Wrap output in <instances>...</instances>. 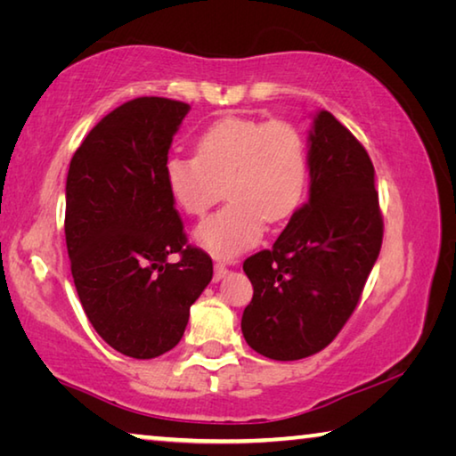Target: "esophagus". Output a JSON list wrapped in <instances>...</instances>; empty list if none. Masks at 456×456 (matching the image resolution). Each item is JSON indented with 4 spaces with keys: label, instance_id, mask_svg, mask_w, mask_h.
Wrapping results in <instances>:
<instances>
[{
    "label": "esophagus",
    "instance_id": "34e87169",
    "mask_svg": "<svg viewBox=\"0 0 456 456\" xmlns=\"http://www.w3.org/2000/svg\"><path fill=\"white\" fill-rule=\"evenodd\" d=\"M227 273H229V269L225 267V264H215V277H213L215 281H221Z\"/></svg>",
    "mask_w": 456,
    "mask_h": 456
}]
</instances>
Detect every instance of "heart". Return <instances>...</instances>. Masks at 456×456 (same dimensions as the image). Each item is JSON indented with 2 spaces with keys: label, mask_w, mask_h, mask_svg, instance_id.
Returning a JSON list of instances; mask_svg holds the SVG:
<instances>
[{
  "label": "heart",
  "mask_w": 456,
  "mask_h": 456,
  "mask_svg": "<svg viewBox=\"0 0 456 456\" xmlns=\"http://www.w3.org/2000/svg\"><path fill=\"white\" fill-rule=\"evenodd\" d=\"M310 163L299 130L289 122L225 118L197 138L195 157L171 154L163 181L184 215L200 217L221 197L229 203L200 223L195 241L231 259L256 245L264 221L281 223L302 205Z\"/></svg>",
  "instance_id": "1"
}]
</instances>
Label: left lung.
Returning a JSON list of instances; mask_svg holds the SVG:
<instances>
[{
  "mask_svg": "<svg viewBox=\"0 0 456 456\" xmlns=\"http://www.w3.org/2000/svg\"><path fill=\"white\" fill-rule=\"evenodd\" d=\"M307 146V203L272 249L243 264L253 285L243 338L280 362L312 356L338 336L382 247L374 167L364 146L328 110L314 114Z\"/></svg>",
  "mask_w": 456,
  "mask_h": 456,
  "instance_id": "1",
  "label": "left lung"
}]
</instances>
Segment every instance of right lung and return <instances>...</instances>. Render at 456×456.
Wrapping results in <instances>:
<instances>
[{"label": "right lung", "instance_id": "obj_1", "mask_svg": "<svg viewBox=\"0 0 456 456\" xmlns=\"http://www.w3.org/2000/svg\"><path fill=\"white\" fill-rule=\"evenodd\" d=\"M191 110L144 96L98 122L74 152L66 179V245L80 304L114 350L151 360L181 342L213 261L184 245L163 181L173 136ZM179 252L173 265L168 256Z\"/></svg>", "mask_w": 456, "mask_h": 456}]
</instances>
